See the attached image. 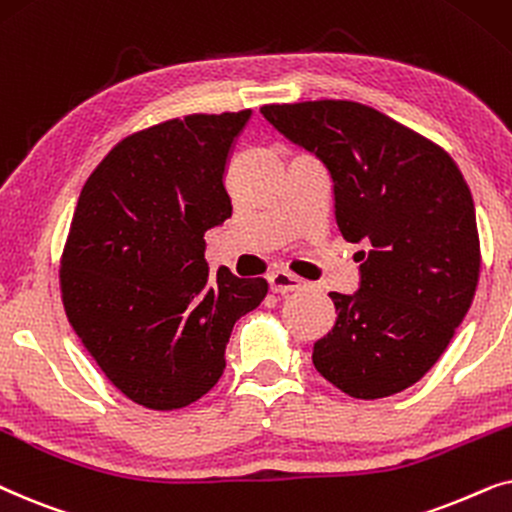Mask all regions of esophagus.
I'll list each match as a JSON object with an SVG mask.
<instances>
[{
	"label": "esophagus",
	"mask_w": 512,
	"mask_h": 512,
	"mask_svg": "<svg viewBox=\"0 0 512 512\" xmlns=\"http://www.w3.org/2000/svg\"><path fill=\"white\" fill-rule=\"evenodd\" d=\"M269 285L276 295H288V292L304 288V281L290 271H274V274H269Z\"/></svg>",
	"instance_id": "obj_1"
}]
</instances>
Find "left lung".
Here are the masks:
<instances>
[{"mask_svg": "<svg viewBox=\"0 0 512 512\" xmlns=\"http://www.w3.org/2000/svg\"><path fill=\"white\" fill-rule=\"evenodd\" d=\"M285 138L323 159L335 217L358 252V295L330 292L337 323L313 365L339 391L388 398L424 377L452 342L480 281L475 206L440 145L353 100L262 105Z\"/></svg>", "mask_w": 512, "mask_h": 512, "instance_id": "1", "label": "left lung"}]
</instances>
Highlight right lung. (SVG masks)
I'll use <instances>...</instances> for the list:
<instances>
[{"instance_id": "right-lung-1", "label": "right lung", "mask_w": 512, "mask_h": 512, "mask_svg": "<svg viewBox=\"0 0 512 512\" xmlns=\"http://www.w3.org/2000/svg\"><path fill=\"white\" fill-rule=\"evenodd\" d=\"M252 109L187 114L126 135L81 189L60 255V297L88 356L128 400L180 410L224 367L264 278L208 274L203 234L231 215V142Z\"/></svg>"}]
</instances>
